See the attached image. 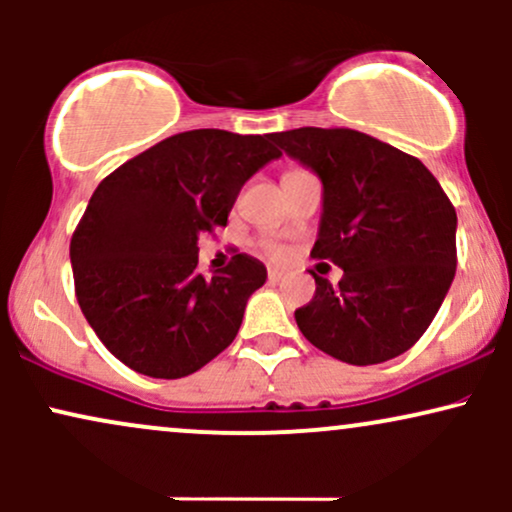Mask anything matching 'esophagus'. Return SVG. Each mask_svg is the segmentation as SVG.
<instances>
[{
	"label": "esophagus",
	"instance_id": "34e87169",
	"mask_svg": "<svg viewBox=\"0 0 512 512\" xmlns=\"http://www.w3.org/2000/svg\"><path fill=\"white\" fill-rule=\"evenodd\" d=\"M267 276H269V281H279L281 279V276H284V269H269V272H267Z\"/></svg>",
	"mask_w": 512,
	"mask_h": 512
}]
</instances>
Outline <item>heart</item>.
<instances>
[{
	"instance_id": "b5f03b06",
	"label": "heart",
	"mask_w": 512,
	"mask_h": 512,
	"mask_svg": "<svg viewBox=\"0 0 512 512\" xmlns=\"http://www.w3.org/2000/svg\"><path fill=\"white\" fill-rule=\"evenodd\" d=\"M272 255H276V257H279V255H281V252H279V250H272Z\"/></svg>"
}]
</instances>
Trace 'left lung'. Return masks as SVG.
<instances>
[{
  "label": "left lung",
  "mask_w": 512,
  "mask_h": 512,
  "mask_svg": "<svg viewBox=\"0 0 512 512\" xmlns=\"http://www.w3.org/2000/svg\"><path fill=\"white\" fill-rule=\"evenodd\" d=\"M272 142L322 182L310 257L344 269L315 276L296 310L310 344L351 366L390 361L428 330L455 279L457 214L419 158L356 129L301 127Z\"/></svg>",
  "instance_id": "1"
}]
</instances>
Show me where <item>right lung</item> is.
Segmentation results:
<instances>
[{
    "label": "right lung",
    "mask_w": 512,
    "mask_h": 512,
    "mask_svg": "<svg viewBox=\"0 0 512 512\" xmlns=\"http://www.w3.org/2000/svg\"><path fill=\"white\" fill-rule=\"evenodd\" d=\"M269 134L192 129L122 163L93 192L72 257L81 313L115 358L185 378L236 339L267 267L236 255L199 274L197 240L226 226L240 187L281 156Z\"/></svg>",
    "instance_id": "1"
}]
</instances>
